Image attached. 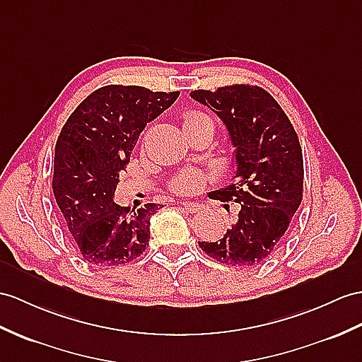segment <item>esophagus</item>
<instances>
[{"mask_svg":"<svg viewBox=\"0 0 362 362\" xmlns=\"http://www.w3.org/2000/svg\"><path fill=\"white\" fill-rule=\"evenodd\" d=\"M180 207L182 210L189 211V214H195V211H198L201 209V204L197 201H184V202H180Z\"/></svg>","mask_w":362,"mask_h":362,"instance_id":"1","label":"esophagus"}]
</instances>
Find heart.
Returning a JSON list of instances; mask_svg holds the SVG:
<instances>
[{
  "instance_id": "b5f03b06",
  "label": "heart",
  "mask_w": 362,
  "mask_h": 362,
  "mask_svg": "<svg viewBox=\"0 0 362 362\" xmlns=\"http://www.w3.org/2000/svg\"><path fill=\"white\" fill-rule=\"evenodd\" d=\"M202 126H211V119L199 110H187L182 113V127L186 132ZM206 175L198 169H184L172 178L170 189L180 195H193L204 186Z\"/></svg>"
}]
</instances>
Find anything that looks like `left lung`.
<instances>
[{"mask_svg":"<svg viewBox=\"0 0 362 362\" xmlns=\"http://www.w3.org/2000/svg\"><path fill=\"white\" fill-rule=\"evenodd\" d=\"M214 110L235 147V181L210 198L240 204L236 221L219 241H198L210 258L235 267H257L275 250L303 199V151L292 122L258 86L233 84L193 90Z\"/></svg>","mask_w":362,"mask_h":362,"instance_id":"obj_1","label":"left lung"}]
</instances>
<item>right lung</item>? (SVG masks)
<instances>
[{"label":"right lung","instance_id":"add662e5","mask_svg":"<svg viewBox=\"0 0 362 362\" xmlns=\"http://www.w3.org/2000/svg\"><path fill=\"white\" fill-rule=\"evenodd\" d=\"M180 92L141 86H104L78 105L55 146L52 189L81 258L121 266L139 258L160 204L121 207L113 201L139 134L169 109Z\"/></svg>","mask_w":362,"mask_h":362}]
</instances>
